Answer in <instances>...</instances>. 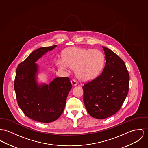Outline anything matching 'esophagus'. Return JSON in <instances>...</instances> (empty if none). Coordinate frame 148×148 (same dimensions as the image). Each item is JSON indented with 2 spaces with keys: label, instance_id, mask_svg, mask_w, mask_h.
Instances as JSON below:
<instances>
[{
  "label": "esophagus",
  "instance_id": "34e87169",
  "mask_svg": "<svg viewBox=\"0 0 148 148\" xmlns=\"http://www.w3.org/2000/svg\"><path fill=\"white\" fill-rule=\"evenodd\" d=\"M71 83H72V85L73 86H76V85H77V82L75 79H74L71 80Z\"/></svg>",
  "mask_w": 148,
  "mask_h": 148
}]
</instances>
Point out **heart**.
<instances>
[{"label":"heart","instance_id":"1","mask_svg":"<svg viewBox=\"0 0 148 148\" xmlns=\"http://www.w3.org/2000/svg\"><path fill=\"white\" fill-rule=\"evenodd\" d=\"M63 59H58L57 64L60 69H74L76 76L82 81L95 79L103 68L104 57L99 50L72 48L63 53Z\"/></svg>","mask_w":148,"mask_h":148}]
</instances>
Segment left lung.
<instances>
[{"mask_svg":"<svg viewBox=\"0 0 148 148\" xmlns=\"http://www.w3.org/2000/svg\"><path fill=\"white\" fill-rule=\"evenodd\" d=\"M102 48L106 60L102 73L82 87L86 110L97 119L108 118L117 112L129 89L130 76L125 62L112 50Z\"/></svg>","mask_w":148,"mask_h":148,"instance_id":"obj_1","label":"left lung"}]
</instances>
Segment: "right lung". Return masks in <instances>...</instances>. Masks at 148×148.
<instances>
[{
    "instance_id": "add662e5",
    "label": "right lung",
    "mask_w": 148,
    "mask_h": 148,
    "mask_svg": "<svg viewBox=\"0 0 148 148\" xmlns=\"http://www.w3.org/2000/svg\"><path fill=\"white\" fill-rule=\"evenodd\" d=\"M56 47L35 50L16 69L14 88L18 104L27 117L40 122L49 123L59 118L72 88L69 77L56 78L49 85H38L36 81L38 66L35 62Z\"/></svg>"
}]
</instances>
